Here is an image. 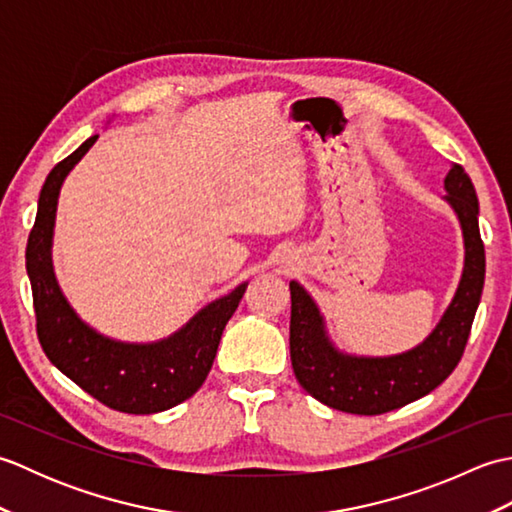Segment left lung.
<instances>
[{
    "label": "left lung",
    "instance_id": "left-lung-1",
    "mask_svg": "<svg viewBox=\"0 0 512 512\" xmlns=\"http://www.w3.org/2000/svg\"><path fill=\"white\" fill-rule=\"evenodd\" d=\"M462 226L464 270L455 297L440 323L420 345L396 356H354L332 345L317 303L290 281V361L299 385L323 405L358 416H378L427 396L458 367L480 306L486 257L480 237V204L471 178L453 165L444 178Z\"/></svg>",
    "mask_w": 512,
    "mask_h": 512
}]
</instances>
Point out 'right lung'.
<instances>
[{
	"instance_id": "right-lung-1",
	"label": "right lung",
	"mask_w": 512,
	"mask_h": 512,
	"mask_svg": "<svg viewBox=\"0 0 512 512\" xmlns=\"http://www.w3.org/2000/svg\"><path fill=\"white\" fill-rule=\"evenodd\" d=\"M90 136L54 167L39 193L35 226L26 246V270L35 303L37 336L50 363L103 405L123 413H158L180 405L202 387L211 372L222 332L246 286L202 308L176 334L156 343H123L103 336L79 319L57 284L52 235L65 176L90 147Z\"/></svg>"
}]
</instances>
